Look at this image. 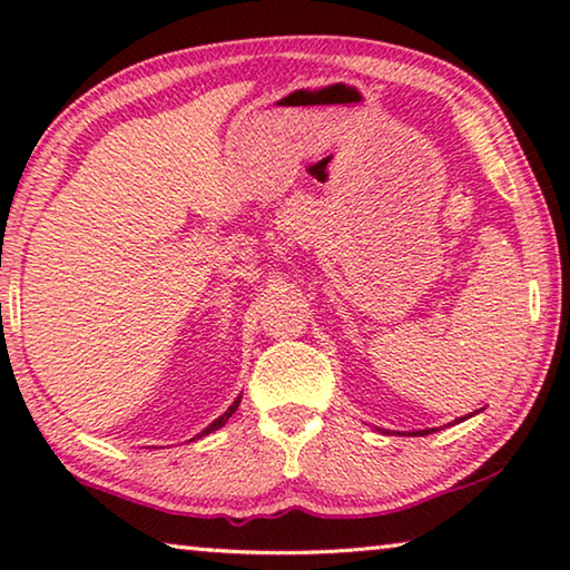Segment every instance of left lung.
I'll list each match as a JSON object with an SVG mask.
<instances>
[{
  "label": "left lung",
  "instance_id": "1",
  "mask_svg": "<svg viewBox=\"0 0 570 570\" xmlns=\"http://www.w3.org/2000/svg\"><path fill=\"white\" fill-rule=\"evenodd\" d=\"M420 432H430V430H420ZM420 432H414V435H420Z\"/></svg>",
  "mask_w": 570,
  "mask_h": 570
}]
</instances>
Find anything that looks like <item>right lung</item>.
<instances>
[{"label": "right lung", "mask_w": 570, "mask_h": 570, "mask_svg": "<svg viewBox=\"0 0 570 570\" xmlns=\"http://www.w3.org/2000/svg\"><path fill=\"white\" fill-rule=\"evenodd\" d=\"M238 402H240V397L234 402V404H230V407L224 412V414H220V417L218 420H214V422H210L208 424V428L204 430V432H200V435H196V438H193V440H198V438H206V435H210V432H214V430H218V428H224V424L228 422V417H230V414H234L236 410H238Z\"/></svg>", "instance_id": "1"}]
</instances>
